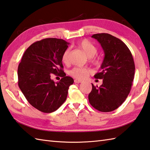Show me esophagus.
<instances>
[{
    "mask_svg": "<svg viewBox=\"0 0 150 150\" xmlns=\"http://www.w3.org/2000/svg\"><path fill=\"white\" fill-rule=\"evenodd\" d=\"M74 82L75 83H83V81L79 80V79H75L74 80Z\"/></svg>",
    "mask_w": 150,
    "mask_h": 150,
    "instance_id": "1",
    "label": "esophagus"
}]
</instances>
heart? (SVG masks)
I'll list each match as a JSON object with an SVG mask.
<instances>
[{
    "label": "heart",
    "mask_w": 150,
    "mask_h": 150,
    "mask_svg": "<svg viewBox=\"0 0 150 150\" xmlns=\"http://www.w3.org/2000/svg\"><path fill=\"white\" fill-rule=\"evenodd\" d=\"M77 46L89 58L90 62L94 64H99V60L98 58L94 57V56L97 54V52H98V49L92 43H91L89 40L84 39L79 42L77 43ZM69 53L70 49L69 48L65 49V51H64L62 56V60L64 64H67L69 63ZM90 72V69L87 68V67L77 66L73 67L71 70H70L69 73L70 75L73 77L79 79H83L87 77Z\"/></svg>",
    "instance_id": "heart-1"
}]
</instances>
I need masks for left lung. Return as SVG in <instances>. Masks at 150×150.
<instances>
[{
  "label": "left lung",
  "mask_w": 150,
  "mask_h": 150,
  "mask_svg": "<svg viewBox=\"0 0 150 150\" xmlns=\"http://www.w3.org/2000/svg\"><path fill=\"white\" fill-rule=\"evenodd\" d=\"M101 44L105 52L102 71L94 75L103 79L100 86L92 85L88 95L90 105L99 111L111 112L118 108L129 93L135 66L130 50L118 38L107 33L92 36Z\"/></svg>",
  "instance_id": "obj_1"
}]
</instances>
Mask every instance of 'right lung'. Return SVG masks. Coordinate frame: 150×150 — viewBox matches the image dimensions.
<instances>
[{"label": "right lung", "mask_w": 150, "mask_h": 150, "mask_svg": "<svg viewBox=\"0 0 150 150\" xmlns=\"http://www.w3.org/2000/svg\"><path fill=\"white\" fill-rule=\"evenodd\" d=\"M62 39L45 38L26 50L17 69L18 85L32 107L45 113L57 110L67 98L74 81L63 71L62 56L68 47ZM63 78L55 83L52 74Z\"/></svg>", "instance_id": "obj_1"}]
</instances>
